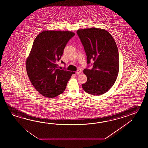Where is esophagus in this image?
<instances>
[{
    "instance_id": "1",
    "label": "esophagus",
    "mask_w": 148,
    "mask_h": 148,
    "mask_svg": "<svg viewBox=\"0 0 148 148\" xmlns=\"http://www.w3.org/2000/svg\"><path fill=\"white\" fill-rule=\"evenodd\" d=\"M82 73V70L80 69H78V70L75 72V73H76V74L77 75H79L80 73Z\"/></svg>"
}]
</instances>
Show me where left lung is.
Wrapping results in <instances>:
<instances>
[{"label": "left lung", "mask_w": 148, "mask_h": 148, "mask_svg": "<svg viewBox=\"0 0 148 148\" xmlns=\"http://www.w3.org/2000/svg\"><path fill=\"white\" fill-rule=\"evenodd\" d=\"M77 34L87 56L88 66L84 70L87 80L82 85L86 92L101 95L113 86L119 71V54L112 36L105 29L85 28ZM93 68L88 69L91 61Z\"/></svg>", "instance_id": "1"}]
</instances>
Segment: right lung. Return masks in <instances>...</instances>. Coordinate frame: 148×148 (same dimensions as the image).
Returning a JSON list of instances; mask_svg holds the SVG:
<instances>
[{"label":"right lung","mask_w":148,"mask_h":148,"mask_svg":"<svg viewBox=\"0 0 148 148\" xmlns=\"http://www.w3.org/2000/svg\"><path fill=\"white\" fill-rule=\"evenodd\" d=\"M75 35L70 31H45L34 41L26 60V71L32 84L44 97H54L62 93L75 73L58 69L57 64Z\"/></svg>","instance_id":"obj_1"}]
</instances>
